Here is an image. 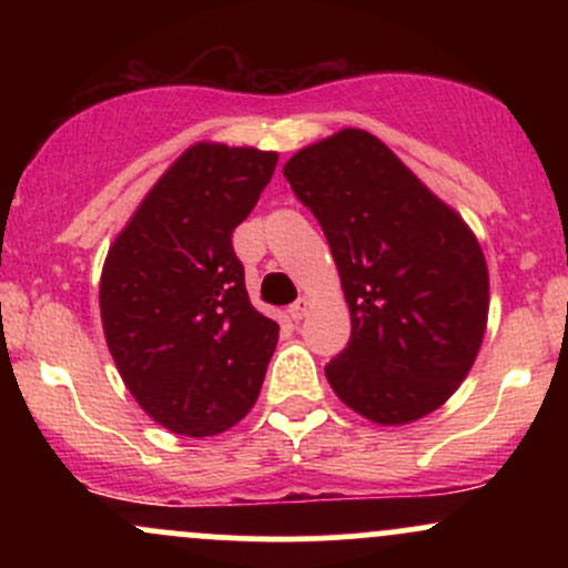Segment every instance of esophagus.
I'll return each mask as SVG.
<instances>
[{"mask_svg": "<svg viewBox=\"0 0 568 568\" xmlns=\"http://www.w3.org/2000/svg\"><path fill=\"white\" fill-rule=\"evenodd\" d=\"M306 312H310V298H298V302H293L291 306H288V315H291V321H304L306 317Z\"/></svg>", "mask_w": 568, "mask_h": 568, "instance_id": "1", "label": "esophagus"}]
</instances>
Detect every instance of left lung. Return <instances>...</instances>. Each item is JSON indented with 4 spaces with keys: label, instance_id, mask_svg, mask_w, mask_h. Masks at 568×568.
I'll use <instances>...</instances> for the list:
<instances>
[{
    "label": "left lung",
    "instance_id": "left-lung-1",
    "mask_svg": "<svg viewBox=\"0 0 568 568\" xmlns=\"http://www.w3.org/2000/svg\"><path fill=\"white\" fill-rule=\"evenodd\" d=\"M283 175L321 221L349 304V344L325 366L338 400L382 427L433 414L484 344L488 266L475 232L368 130L298 149Z\"/></svg>",
    "mask_w": 568,
    "mask_h": 568
}]
</instances>
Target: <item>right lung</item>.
I'll use <instances>...</instances> for the list:
<instances>
[{
  "label": "right lung",
  "instance_id": "1",
  "mask_svg": "<svg viewBox=\"0 0 568 568\" xmlns=\"http://www.w3.org/2000/svg\"><path fill=\"white\" fill-rule=\"evenodd\" d=\"M275 165L277 152L192 143L109 245L103 336L135 403L175 435L226 433L262 393L280 325L247 298L232 232Z\"/></svg>",
  "mask_w": 568,
  "mask_h": 568
}]
</instances>
